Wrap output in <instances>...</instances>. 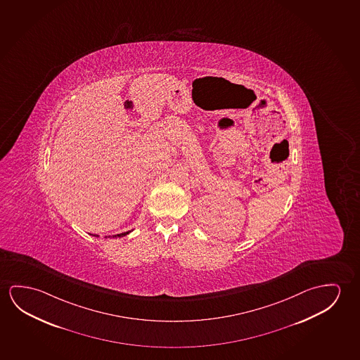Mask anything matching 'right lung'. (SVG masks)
<instances>
[{"mask_svg":"<svg viewBox=\"0 0 360 360\" xmlns=\"http://www.w3.org/2000/svg\"><path fill=\"white\" fill-rule=\"evenodd\" d=\"M129 232L121 233V234H117V236H113V237H123V236H126ZM96 237H98V236H96Z\"/></svg>","mask_w":360,"mask_h":360,"instance_id":"obj_1","label":"right lung"}]
</instances>
